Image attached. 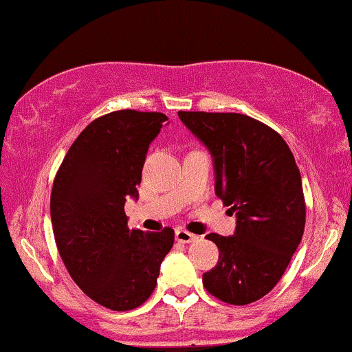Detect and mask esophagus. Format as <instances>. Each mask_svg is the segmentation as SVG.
Listing matches in <instances>:
<instances>
[{
	"mask_svg": "<svg viewBox=\"0 0 352 352\" xmlns=\"http://www.w3.org/2000/svg\"><path fill=\"white\" fill-rule=\"evenodd\" d=\"M175 236H176V241H179V243H192V241L197 239L196 234L186 231V229H176Z\"/></svg>",
	"mask_w": 352,
	"mask_h": 352,
	"instance_id": "esophagus-1",
	"label": "esophagus"
}]
</instances>
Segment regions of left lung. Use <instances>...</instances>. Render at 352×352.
Segmentation results:
<instances>
[{
  "label": "left lung",
  "mask_w": 352,
  "mask_h": 352,
  "mask_svg": "<svg viewBox=\"0 0 352 352\" xmlns=\"http://www.w3.org/2000/svg\"><path fill=\"white\" fill-rule=\"evenodd\" d=\"M177 116L208 148L216 196L236 212L234 234L206 236L219 261L203 274L204 287L228 304L258 301L283 278L304 232L306 204L293 153L281 134L246 114Z\"/></svg>",
  "instance_id": "1"
}]
</instances>
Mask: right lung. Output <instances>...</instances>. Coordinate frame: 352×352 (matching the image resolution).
Returning a JSON list of instances; mask_svg holds the SVG:
<instances>
[{
    "label": "right lung",
    "instance_id": "add662e5",
    "mask_svg": "<svg viewBox=\"0 0 352 352\" xmlns=\"http://www.w3.org/2000/svg\"><path fill=\"white\" fill-rule=\"evenodd\" d=\"M168 116L121 109L98 118L71 144L54 177L51 223L73 281L113 311L141 306L155 291L175 231L128 228L126 199L138 184L149 144Z\"/></svg>",
    "mask_w": 352,
    "mask_h": 352
}]
</instances>
